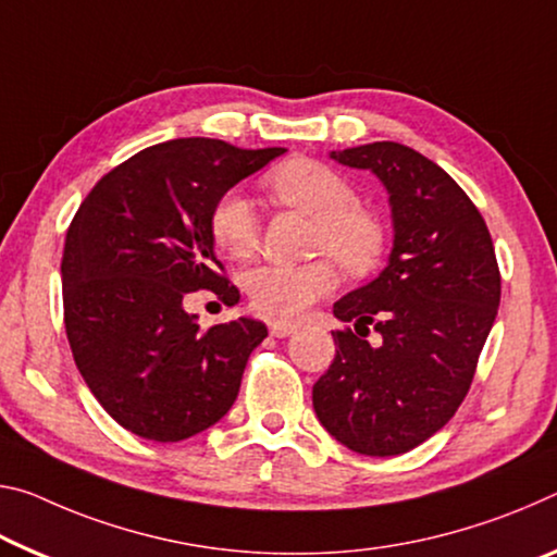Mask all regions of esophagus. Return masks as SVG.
<instances>
[{
  "mask_svg": "<svg viewBox=\"0 0 557 557\" xmlns=\"http://www.w3.org/2000/svg\"><path fill=\"white\" fill-rule=\"evenodd\" d=\"M295 332V324L289 322H270V334L272 337H289Z\"/></svg>",
  "mask_w": 557,
  "mask_h": 557,
  "instance_id": "esophagus-1",
  "label": "esophagus"
}]
</instances>
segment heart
<instances>
[{"instance_id":"1","label":"heart","mask_w":557,"mask_h":557,"mask_svg":"<svg viewBox=\"0 0 557 557\" xmlns=\"http://www.w3.org/2000/svg\"><path fill=\"white\" fill-rule=\"evenodd\" d=\"M280 202L314 218V250L330 252L349 275H364L384 252L386 233L372 210L357 206V193L337 171L310 158H293L264 175ZM210 235L235 260L252 258L260 243V218L252 200L227 190L210 210ZM252 310L270 320H297L337 285L334 264L320 258L305 264H260L243 280Z\"/></svg>"}]
</instances>
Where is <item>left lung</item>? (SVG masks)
<instances>
[{
    "mask_svg": "<svg viewBox=\"0 0 557 557\" xmlns=\"http://www.w3.org/2000/svg\"><path fill=\"white\" fill-rule=\"evenodd\" d=\"M330 158L384 183L394 247L376 280L334 302L355 330L332 332L314 413L351 451L399 456L444 429L471 389L500 302L496 250L461 185L413 148L376 140ZM369 323L379 343L366 339Z\"/></svg>",
    "mask_w": 557,
    "mask_h": 557,
    "instance_id": "left-lung-1",
    "label": "left lung"
}]
</instances>
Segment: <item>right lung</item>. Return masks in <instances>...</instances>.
<instances>
[{"label":"right lung","mask_w":557,"mask_h":557,"mask_svg":"<svg viewBox=\"0 0 557 557\" xmlns=\"http://www.w3.org/2000/svg\"><path fill=\"white\" fill-rule=\"evenodd\" d=\"M282 153L165 140L106 173L76 210L61 260L66 337L86 386L131 434L173 444L235 404L268 326L240 317L202 330L183 297L240 299L215 258L210 210Z\"/></svg>","instance_id":"1"}]
</instances>
